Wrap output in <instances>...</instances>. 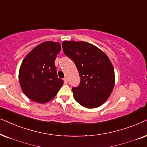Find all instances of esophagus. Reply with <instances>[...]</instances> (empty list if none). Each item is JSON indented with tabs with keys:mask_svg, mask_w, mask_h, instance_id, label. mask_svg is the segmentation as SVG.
<instances>
[{
	"mask_svg": "<svg viewBox=\"0 0 147 147\" xmlns=\"http://www.w3.org/2000/svg\"><path fill=\"white\" fill-rule=\"evenodd\" d=\"M63 80H64V83H65V84L68 83V81H67V79H66V78H64Z\"/></svg>",
	"mask_w": 147,
	"mask_h": 147,
	"instance_id": "obj_1",
	"label": "esophagus"
}]
</instances>
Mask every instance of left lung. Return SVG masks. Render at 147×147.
I'll return each instance as SVG.
<instances>
[{"label": "left lung", "instance_id": "1", "mask_svg": "<svg viewBox=\"0 0 147 147\" xmlns=\"http://www.w3.org/2000/svg\"><path fill=\"white\" fill-rule=\"evenodd\" d=\"M62 48L81 77L79 85L72 89L74 98L87 108L99 107L114 87V69L110 60L102 50L85 42L64 41Z\"/></svg>", "mask_w": 147, "mask_h": 147}]
</instances>
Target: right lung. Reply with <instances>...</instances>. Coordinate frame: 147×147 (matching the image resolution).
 Instances as JSON below:
<instances>
[{"label":"right lung","mask_w":147,"mask_h":147,"mask_svg":"<svg viewBox=\"0 0 147 147\" xmlns=\"http://www.w3.org/2000/svg\"><path fill=\"white\" fill-rule=\"evenodd\" d=\"M60 50V43L47 41L34 48L23 59L19 68V83L23 93L32 101L48 102L63 85L54 63Z\"/></svg>","instance_id":"1"}]
</instances>
